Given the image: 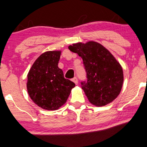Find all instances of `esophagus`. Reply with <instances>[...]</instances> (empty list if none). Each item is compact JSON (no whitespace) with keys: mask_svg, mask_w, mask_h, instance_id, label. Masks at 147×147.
<instances>
[{"mask_svg":"<svg viewBox=\"0 0 147 147\" xmlns=\"http://www.w3.org/2000/svg\"><path fill=\"white\" fill-rule=\"evenodd\" d=\"M72 81H73V82L75 83V84L76 85L78 84V79H77V77H75V78L72 79Z\"/></svg>","mask_w":147,"mask_h":147,"instance_id":"obj_1","label":"esophagus"}]
</instances>
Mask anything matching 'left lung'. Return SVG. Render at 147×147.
<instances>
[{
	"instance_id": "left-lung-1",
	"label": "left lung",
	"mask_w": 147,
	"mask_h": 147,
	"mask_svg": "<svg viewBox=\"0 0 147 147\" xmlns=\"http://www.w3.org/2000/svg\"><path fill=\"white\" fill-rule=\"evenodd\" d=\"M84 61L87 82H82L88 100L96 107L112 102L121 92L124 76L121 65L103 46L94 41L77 42L68 47Z\"/></svg>"
}]
</instances>
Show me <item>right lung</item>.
<instances>
[{
	"label": "right lung",
	"instance_id": "add662e5",
	"mask_svg": "<svg viewBox=\"0 0 147 147\" xmlns=\"http://www.w3.org/2000/svg\"><path fill=\"white\" fill-rule=\"evenodd\" d=\"M61 51L45 52L37 58L27 75L26 88L31 100L46 110H57L66 103L75 84L64 78L58 67Z\"/></svg>",
	"mask_w": 147,
	"mask_h": 147
}]
</instances>
